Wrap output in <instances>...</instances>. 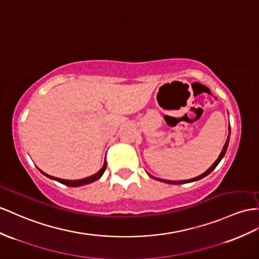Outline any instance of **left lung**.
Wrapping results in <instances>:
<instances>
[{
    "label": "left lung",
    "instance_id": "8db88e82",
    "mask_svg": "<svg viewBox=\"0 0 259 259\" xmlns=\"http://www.w3.org/2000/svg\"><path fill=\"white\" fill-rule=\"evenodd\" d=\"M230 132H231V127H229V137H228V140H227V142H225V144H224V147H223V149H222V151H221V153H220V155H219V157H218V160L211 165L210 166V168H208L207 170L204 171L203 174H201V175H199V176H197V177H195V178H191V180H188V181H180V182H173V181H165V180H158V178H155V177H153V176H151L150 175V177H152V178H155V180H157V181H160V182H164V183H167V184H173V185H180V184H186V183H191V182H196V181H199V180H201V178H203V177H205L207 175H209L212 170H213L215 167H217V165L220 163V161L222 160V157L224 156V154H225V152H227V149H228V145H229V141H230Z\"/></svg>",
    "mask_w": 259,
    "mask_h": 259
}]
</instances>
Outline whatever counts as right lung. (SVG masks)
I'll use <instances>...</instances> for the list:
<instances>
[{
  "mask_svg": "<svg viewBox=\"0 0 259 259\" xmlns=\"http://www.w3.org/2000/svg\"><path fill=\"white\" fill-rule=\"evenodd\" d=\"M105 169H106V162L104 163L102 169L99 170V171H97L96 174L92 175V176H90V177L83 178V180H78V181H66V180H61V178H57V177H54V176H50V175H48V174L44 173V171H41V170H40V171H41V173H42L44 175H46L47 177L51 178V180H55V181H57V182H59V183H61V184H63V185H66V186H69V187H78V186H83V185H88V184H91V183H93V182H95V181L99 180V178H101L102 175L104 174Z\"/></svg>",
  "mask_w": 259,
  "mask_h": 259,
  "instance_id": "obj_1",
  "label": "right lung"
}]
</instances>
